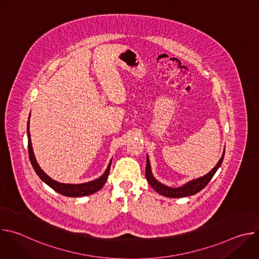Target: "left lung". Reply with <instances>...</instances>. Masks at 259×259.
Listing matches in <instances>:
<instances>
[{
	"mask_svg": "<svg viewBox=\"0 0 259 259\" xmlns=\"http://www.w3.org/2000/svg\"><path fill=\"white\" fill-rule=\"evenodd\" d=\"M225 158V151L223 156H221L219 162L216 164V166L206 175L197 178V179H193L191 181H189L188 183L184 184V186L180 187V188H170L165 186V184L159 182L153 175L152 173V168H151V164H150V159L149 156L146 157V168H145V177L147 182L150 183V186L160 195L168 197V198H182V197H189V196H193L197 193H199L200 191H202L208 182L212 179V177L214 176L215 172L218 170V168L220 167L221 163H223Z\"/></svg>",
	"mask_w": 259,
	"mask_h": 259,
	"instance_id": "8db88e82",
	"label": "left lung"
}]
</instances>
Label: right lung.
<instances>
[{
  "instance_id": "add662e5",
  "label": "right lung",
  "mask_w": 259,
  "mask_h": 259,
  "mask_svg": "<svg viewBox=\"0 0 259 259\" xmlns=\"http://www.w3.org/2000/svg\"><path fill=\"white\" fill-rule=\"evenodd\" d=\"M30 116V115H29ZM27 139H28V156L30 163L35 171V173L38 174V176L46 183L50 188H52L55 192L66 196V197H84V196H89L92 195L104 186V183L106 182V179L108 177V173L110 170V165H112V161L109 162L106 170L104 173L97 179L85 182V183H80V184H69V183H60L58 181L53 180L51 177H49L39 166V164L36 163V160L34 158L33 152H32V146H31V140H30V133H29V118L27 121Z\"/></svg>"
}]
</instances>
